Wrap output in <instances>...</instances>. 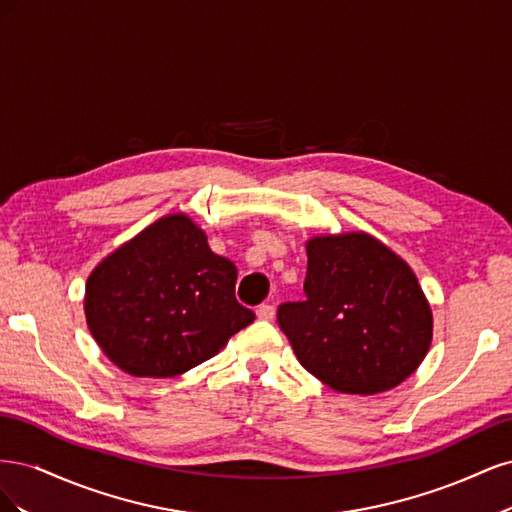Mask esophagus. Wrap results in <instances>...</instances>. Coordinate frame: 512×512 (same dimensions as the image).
Instances as JSON below:
<instances>
[{"label": "esophagus", "instance_id": "esophagus-1", "mask_svg": "<svg viewBox=\"0 0 512 512\" xmlns=\"http://www.w3.org/2000/svg\"><path fill=\"white\" fill-rule=\"evenodd\" d=\"M256 316H258L260 320H273L275 307L269 305V303H262V305H258V309H256Z\"/></svg>", "mask_w": 512, "mask_h": 512}]
</instances>
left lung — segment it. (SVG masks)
Wrapping results in <instances>:
<instances>
[{
  "label": "left lung",
  "instance_id": "left-lung-1",
  "mask_svg": "<svg viewBox=\"0 0 512 512\" xmlns=\"http://www.w3.org/2000/svg\"><path fill=\"white\" fill-rule=\"evenodd\" d=\"M305 247V301L277 309L299 363L339 393L391 391L431 346L433 316L416 275L367 232L314 237Z\"/></svg>",
  "mask_w": 512,
  "mask_h": 512
}]
</instances>
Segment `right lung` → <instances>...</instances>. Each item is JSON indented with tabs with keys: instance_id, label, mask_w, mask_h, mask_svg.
<instances>
[{
	"instance_id": "right-lung-1",
	"label": "right lung",
	"mask_w": 512,
	"mask_h": 512,
	"mask_svg": "<svg viewBox=\"0 0 512 512\" xmlns=\"http://www.w3.org/2000/svg\"><path fill=\"white\" fill-rule=\"evenodd\" d=\"M235 284L237 267L211 252L205 232L188 215H166L91 271L87 327L126 374L173 378L254 322Z\"/></svg>"
}]
</instances>
